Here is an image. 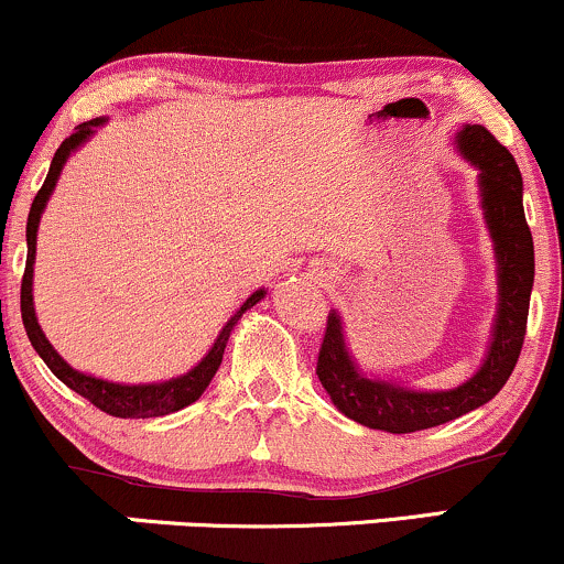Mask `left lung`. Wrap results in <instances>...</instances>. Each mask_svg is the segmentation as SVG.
I'll use <instances>...</instances> for the list:
<instances>
[{"mask_svg": "<svg viewBox=\"0 0 564 564\" xmlns=\"http://www.w3.org/2000/svg\"><path fill=\"white\" fill-rule=\"evenodd\" d=\"M453 142L462 159L477 170L485 228L494 241L498 286L494 332L480 368L467 381L453 390H413L394 379L368 377L349 352L339 310H332L318 355V379L336 411L368 430L405 435L485 405L507 384L525 341L535 260L522 209V174L514 156L482 124H464Z\"/></svg>", "mask_w": 564, "mask_h": 564, "instance_id": "left-lung-1", "label": "left lung"}]
</instances>
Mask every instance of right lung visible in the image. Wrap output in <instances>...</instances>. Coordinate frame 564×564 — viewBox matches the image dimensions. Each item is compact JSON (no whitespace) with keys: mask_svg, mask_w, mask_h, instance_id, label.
<instances>
[{"mask_svg":"<svg viewBox=\"0 0 564 564\" xmlns=\"http://www.w3.org/2000/svg\"><path fill=\"white\" fill-rule=\"evenodd\" d=\"M106 124V119H93L84 121L74 129L70 138L63 140V145L55 151L53 164H50L47 180H44L42 191L36 193L34 204H31L29 212V225H25V243H29V257H25V273H23V283H21V315H23V326L25 334H29L31 345L39 352V358L47 364L50 371L55 373L63 384L70 387L74 392H79L82 398H87L89 403L100 411L111 413V416L119 419H153V416H166V413L180 411V408L196 403V400L204 394L209 381L215 379L219 364H223L225 347H228V339L236 328V323L241 321V315L246 310L254 307L257 302L264 300L268 291L257 289L254 294L246 300L241 307L236 310V315H230V321L225 323L223 332L217 334L215 345L209 347V352L198 360L191 371L180 373V377L164 379V381H151V384H121V381H108L100 377H93V373L76 371L74 366H68L66 360L57 355V349L50 345V339L44 336L42 326L36 321V310H34V260H36V232H39V223H42L44 209H47V200L53 196L57 177H61L63 166L70 153H76L79 148L87 142L93 134L97 132V127Z\"/></svg>","mask_w":564,"mask_h":564,"instance_id":"right-lung-1","label":"right lung"}]
</instances>
